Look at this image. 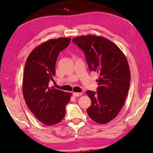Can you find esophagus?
<instances>
[{"label": "esophagus", "instance_id": "obj_1", "mask_svg": "<svg viewBox=\"0 0 153 153\" xmlns=\"http://www.w3.org/2000/svg\"><path fill=\"white\" fill-rule=\"evenodd\" d=\"M82 94V92H74L73 93L74 97H79V96H81Z\"/></svg>", "mask_w": 153, "mask_h": 153}]
</instances>
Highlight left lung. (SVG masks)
<instances>
[{
  "mask_svg": "<svg viewBox=\"0 0 153 153\" xmlns=\"http://www.w3.org/2000/svg\"><path fill=\"white\" fill-rule=\"evenodd\" d=\"M72 41L84 53L90 70L99 75L97 92H86L92 101L88 115L95 122L107 123L125 102L130 83L128 61L120 48L104 37L81 36Z\"/></svg>",
  "mask_w": 153,
  "mask_h": 153,
  "instance_id": "1",
  "label": "left lung"
}]
</instances>
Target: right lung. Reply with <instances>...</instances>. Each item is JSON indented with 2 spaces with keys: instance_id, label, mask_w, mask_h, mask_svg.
<instances>
[{
  "instance_id": "1",
  "label": "right lung",
  "mask_w": 153,
  "mask_h": 153,
  "mask_svg": "<svg viewBox=\"0 0 153 153\" xmlns=\"http://www.w3.org/2000/svg\"><path fill=\"white\" fill-rule=\"evenodd\" d=\"M69 38L46 41L31 52L25 62L23 94L28 108L35 117L46 126L60 122L65 115V106L71 93L49 87L55 75L59 53L69 46Z\"/></svg>"
}]
</instances>
